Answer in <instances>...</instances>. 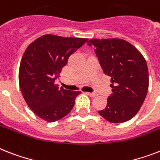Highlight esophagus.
Returning <instances> with one entry per match:
<instances>
[{"label": "esophagus", "instance_id": "34e87169", "mask_svg": "<svg viewBox=\"0 0 160 160\" xmlns=\"http://www.w3.org/2000/svg\"><path fill=\"white\" fill-rule=\"evenodd\" d=\"M86 94L87 95L90 96V97H95V96H97V93H89V92H87Z\"/></svg>", "mask_w": 160, "mask_h": 160}]
</instances>
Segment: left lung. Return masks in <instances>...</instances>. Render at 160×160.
Instances as JSON below:
<instances>
[{
    "mask_svg": "<svg viewBox=\"0 0 160 160\" xmlns=\"http://www.w3.org/2000/svg\"><path fill=\"white\" fill-rule=\"evenodd\" d=\"M105 75L111 77L112 94L98 113L112 123L132 119L143 104L149 88L145 58L132 44L121 38L89 39Z\"/></svg>",
    "mask_w": 160,
    "mask_h": 160,
    "instance_id": "obj_1",
    "label": "left lung"
}]
</instances>
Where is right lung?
Here are the masks:
<instances>
[{"label":"right lung","instance_id":"obj_1","mask_svg":"<svg viewBox=\"0 0 160 160\" xmlns=\"http://www.w3.org/2000/svg\"><path fill=\"white\" fill-rule=\"evenodd\" d=\"M87 38L42 35L26 48L19 71V88L30 109L42 120L53 122L67 116L80 91L58 87L55 80L69 57Z\"/></svg>","mask_w":160,"mask_h":160}]
</instances>
